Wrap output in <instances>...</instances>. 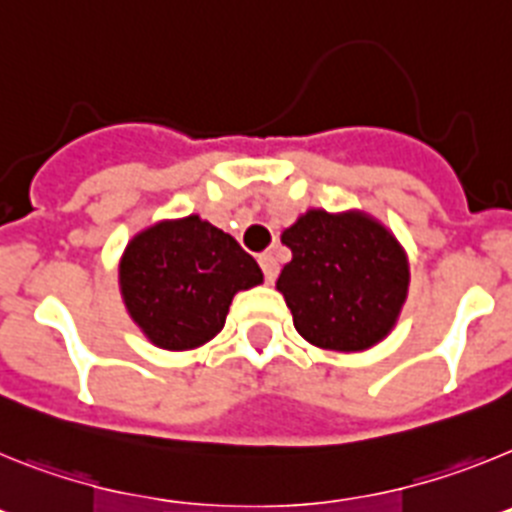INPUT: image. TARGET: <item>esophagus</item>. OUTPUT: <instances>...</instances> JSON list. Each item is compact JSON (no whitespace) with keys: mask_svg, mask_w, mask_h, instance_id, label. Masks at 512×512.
Wrapping results in <instances>:
<instances>
[{"mask_svg":"<svg viewBox=\"0 0 512 512\" xmlns=\"http://www.w3.org/2000/svg\"><path fill=\"white\" fill-rule=\"evenodd\" d=\"M259 264H261V269H264L266 284H274V279H277V274H279L277 259H274L271 253H261V256H259Z\"/></svg>","mask_w":512,"mask_h":512,"instance_id":"1","label":"esophagus"}]
</instances>
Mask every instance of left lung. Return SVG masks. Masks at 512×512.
Wrapping results in <instances>:
<instances>
[{
	"mask_svg": "<svg viewBox=\"0 0 512 512\" xmlns=\"http://www.w3.org/2000/svg\"><path fill=\"white\" fill-rule=\"evenodd\" d=\"M292 251L277 289L307 343L356 354L390 336L408 300L410 259L364 210L312 207L282 233Z\"/></svg>",
	"mask_w": 512,
	"mask_h": 512,
	"instance_id": "obj_1",
	"label": "left lung"
}]
</instances>
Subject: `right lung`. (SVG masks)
<instances>
[{"label": "right lung", "mask_w": 512, "mask_h": 512, "mask_svg": "<svg viewBox=\"0 0 512 512\" xmlns=\"http://www.w3.org/2000/svg\"><path fill=\"white\" fill-rule=\"evenodd\" d=\"M117 282L130 320L153 346L192 351L223 330L233 297L264 282V274L233 235L187 215L135 233Z\"/></svg>", "instance_id": "add662e5"}]
</instances>
